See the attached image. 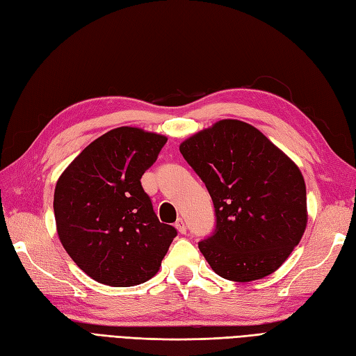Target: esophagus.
I'll use <instances>...</instances> for the list:
<instances>
[{
    "label": "esophagus",
    "mask_w": 356,
    "mask_h": 356,
    "mask_svg": "<svg viewBox=\"0 0 356 356\" xmlns=\"http://www.w3.org/2000/svg\"><path fill=\"white\" fill-rule=\"evenodd\" d=\"M175 227H176L177 232H179L180 234H185V233H186V225H185V221L181 220V218H179V220L176 221Z\"/></svg>",
    "instance_id": "1"
}]
</instances>
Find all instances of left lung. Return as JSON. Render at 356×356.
I'll return each instance as SVG.
<instances>
[{
    "label": "left lung",
    "instance_id": "obj_1",
    "mask_svg": "<svg viewBox=\"0 0 356 356\" xmlns=\"http://www.w3.org/2000/svg\"><path fill=\"white\" fill-rule=\"evenodd\" d=\"M180 153L204 181L215 233L198 243L218 275L248 282L275 272L302 239V172L257 127L225 118L189 136Z\"/></svg>",
    "mask_w": 356,
    "mask_h": 356
}]
</instances>
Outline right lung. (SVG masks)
<instances>
[{
    "mask_svg": "<svg viewBox=\"0 0 356 356\" xmlns=\"http://www.w3.org/2000/svg\"><path fill=\"white\" fill-rule=\"evenodd\" d=\"M167 136L122 126L99 136L61 172L54 213L63 247L97 282L131 287L154 277L176 229L159 222L141 176Z\"/></svg>",
    "mask_w": 356,
    "mask_h": 356,
    "instance_id": "1",
    "label": "right lung"
}]
</instances>
